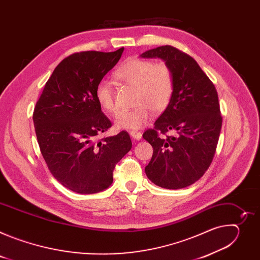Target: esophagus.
I'll return each instance as SVG.
<instances>
[{
	"label": "esophagus",
	"instance_id": "obj_1",
	"mask_svg": "<svg viewBox=\"0 0 260 260\" xmlns=\"http://www.w3.org/2000/svg\"><path fill=\"white\" fill-rule=\"evenodd\" d=\"M129 135H131V137L133 138V139H135V140H141L142 139V134L141 133H139V132H135V131H132V132H129Z\"/></svg>",
	"mask_w": 260,
	"mask_h": 260
}]
</instances>
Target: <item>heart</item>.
Listing matches in <instances>:
<instances>
[{
    "label": "heart",
    "mask_w": 260,
    "mask_h": 260,
    "mask_svg": "<svg viewBox=\"0 0 260 260\" xmlns=\"http://www.w3.org/2000/svg\"><path fill=\"white\" fill-rule=\"evenodd\" d=\"M115 76L137 90L134 100L137 107L120 111L116 115L114 123L117 128L140 129L151 120V111L160 113L169 106L174 92V75L167 63L131 57L119 66ZM95 99L105 112L116 113L118 108L112 83L100 81L95 87Z\"/></svg>",
    "instance_id": "heart-1"
}]
</instances>
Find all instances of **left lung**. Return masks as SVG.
<instances>
[{"label": "left lung", "mask_w": 260, "mask_h": 260, "mask_svg": "<svg viewBox=\"0 0 260 260\" xmlns=\"http://www.w3.org/2000/svg\"><path fill=\"white\" fill-rule=\"evenodd\" d=\"M140 56L160 58L174 75L169 106L154 122V128L143 135L153 147L145 173L159 187H187L203 177L216 151L222 125L217 90L199 63L173 46H159ZM169 131L172 136L159 137Z\"/></svg>", "instance_id": "left-lung-1"}]
</instances>
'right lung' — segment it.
I'll use <instances>...</instances> for the list:
<instances>
[{
	"label": "right lung",
	"instance_id": "add662e5",
	"mask_svg": "<svg viewBox=\"0 0 260 260\" xmlns=\"http://www.w3.org/2000/svg\"><path fill=\"white\" fill-rule=\"evenodd\" d=\"M114 52L74 53L54 69L37 102L32 120L41 153L53 177L74 192H101L132 149L126 132L96 141L111 127L95 99V87L120 59Z\"/></svg>",
	"mask_w": 260,
	"mask_h": 260
}]
</instances>
